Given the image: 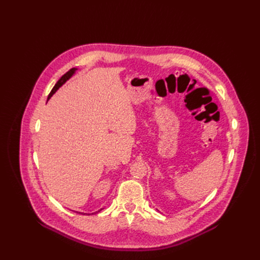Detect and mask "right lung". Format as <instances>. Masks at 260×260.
<instances>
[{"instance_id":"add662e5","label":"right lung","mask_w":260,"mask_h":260,"mask_svg":"<svg viewBox=\"0 0 260 260\" xmlns=\"http://www.w3.org/2000/svg\"><path fill=\"white\" fill-rule=\"evenodd\" d=\"M78 69L77 68H73V69H71L69 72H67L66 74H64V75L56 82V84L53 86V88H52V90L50 91V93H49V95H48V98H47V101L48 100H50V98L59 89V87H61L73 75H74V74H75L76 73V71H77ZM102 211V209L101 210H99V211H96V212H94V213H99V212H101ZM76 213H79V214H83V215H90V214H88V213H81V212H76ZM94 213H91V214H94Z\"/></svg>"}]
</instances>
